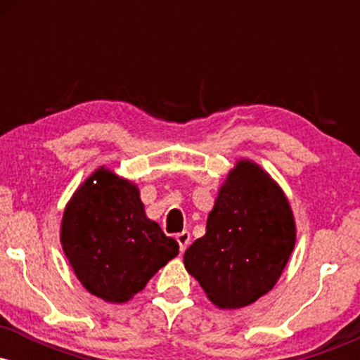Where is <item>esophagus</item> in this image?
<instances>
[{"label":"esophagus","instance_id":"1","mask_svg":"<svg viewBox=\"0 0 360 360\" xmlns=\"http://www.w3.org/2000/svg\"><path fill=\"white\" fill-rule=\"evenodd\" d=\"M176 240H177V243H179L181 252H184L186 249H188L189 240H191V235H189V232H186V230H184V232L176 235Z\"/></svg>","mask_w":360,"mask_h":360}]
</instances>
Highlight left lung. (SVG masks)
I'll use <instances>...</instances> for the list:
<instances>
[{"label":"left lung","instance_id":"obj_1","mask_svg":"<svg viewBox=\"0 0 360 360\" xmlns=\"http://www.w3.org/2000/svg\"><path fill=\"white\" fill-rule=\"evenodd\" d=\"M296 223L279 184L252 160L229 172L184 266L221 309L249 307L269 292L295 249Z\"/></svg>","mask_w":360,"mask_h":360}]
</instances>
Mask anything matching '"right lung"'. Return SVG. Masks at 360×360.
Segmentation results:
<instances>
[{
	"instance_id": "obj_1",
	"label": "right lung",
	"mask_w": 360,
	"mask_h": 360,
	"mask_svg": "<svg viewBox=\"0 0 360 360\" xmlns=\"http://www.w3.org/2000/svg\"><path fill=\"white\" fill-rule=\"evenodd\" d=\"M60 243L82 286L108 303L134 298L179 254V243L147 218L137 186L105 166L65 206Z\"/></svg>"
}]
</instances>
